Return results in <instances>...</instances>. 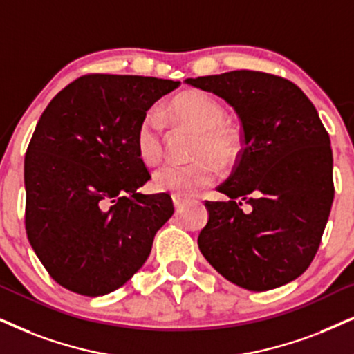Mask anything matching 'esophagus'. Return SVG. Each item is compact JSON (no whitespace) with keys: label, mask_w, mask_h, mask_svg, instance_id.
Masks as SVG:
<instances>
[{"label":"esophagus","mask_w":354,"mask_h":354,"mask_svg":"<svg viewBox=\"0 0 354 354\" xmlns=\"http://www.w3.org/2000/svg\"><path fill=\"white\" fill-rule=\"evenodd\" d=\"M186 203H187V199L185 198V196L173 194V204H174V207H176V210H180Z\"/></svg>","instance_id":"esophagus-1"}]
</instances>
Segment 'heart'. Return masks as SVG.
I'll list each match as a JSON object with an SVG mask.
<instances>
[{
    "instance_id": "obj_1",
    "label": "heart",
    "mask_w": 354,
    "mask_h": 354,
    "mask_svg": "<svg viewBox=\"0 0 354 354\" xmlns=\"http://www.w3.org/2000/svg\"><path fill=\"white\" fill-rule=\"evenodd\" d=\"M169 114L178 122L198 129L191 163H167L156 169L153 186L176 196H191L216 181L221 173L217 161L227 167L235 163L243 150V133L235 124L225 120V107L216 97L198 89H185L171 97ZM165 124L156 111H149L140 119L136 131V150L142 163L156 165L163 158Z\"/></svg>"
}]
</instances>
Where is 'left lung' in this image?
<instances>
[{
    "mask_svg": "<svg viewBox=\"0 0 354 354\" xmlns=\"http://www.w3.org/2000/svg\"><path fill=\"white\" fill-rule=\"evenodd\" d=\"M235 107L245 132L239 167L207 201L201 253L240 288L270 290L310 266L332 209L333 153L315 106L277 75L235 70L187 78Z\"/></svg>",
    "mask_w": 354,
    "mask_h": 354,
    "instance_id": "1",
    "label": "left lung"
}]
</instances>
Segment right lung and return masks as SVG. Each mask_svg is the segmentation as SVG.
Listing matches in <instances>:
<instances>
[{"label": "right lung", "instance_id": "right-lung-1", "mask_svg": "<svg viewBox=\"0 0 354 354\" xmlns=\"http://www.w3.org/2000/svg\"><path fill=\"white\" fill-rule=\"evenodd\" d=\"M180 82L137 75H83L40 115L24 158L26 234L55 283L104 296L147 261L173 216L168 194L137 192L150 173L136 131Z\"/></svg>", "mask_w": 354, "mask_h": 354}]
</instances>
